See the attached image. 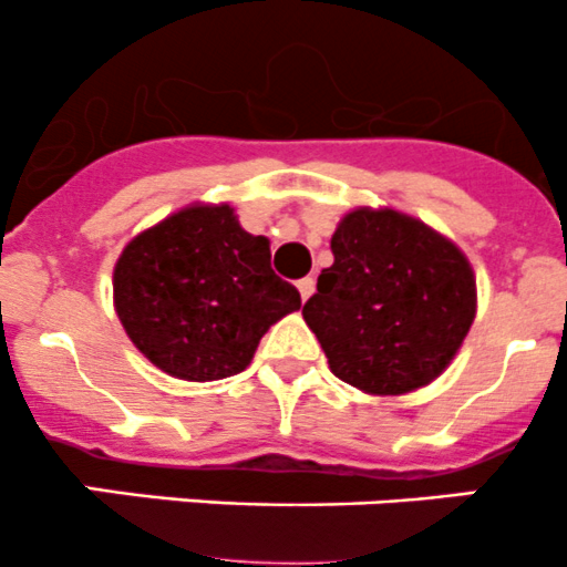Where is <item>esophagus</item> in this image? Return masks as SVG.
Here are the masks:
<instances>
[{"label":"esophagus","mask_w":567,"mask_h":567,"mask_svg":"<svg viewBox=\"0 0 567 567\" xmlns=\"http://www.w3.org/2000/svg\"><path fill=\"white\" fill-rule=\"evenodd\" d=\"M296 288H299V293H301V301H307V299H310L312 293H316V279H312V277H305V279H299V282H296Z\"/></svg>","instance_id":"obj_1"}]
</instances>
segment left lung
I'll use <instances>...</instances> for the list:
<instances>
[{
	"label": "left lung",
	"mask_w": 567,
	"mask_h": 567,
	"mask_svg": "<svg viewBox=\"0 0 567 567\" xmlns=\"http://www.w3.org/2000/svg\"><path fill=\"white\" fill-rule=\"evenodd\" d=\"M331 251L301 310L331 373L373 398L433 384L477 316L463 249L416 216L359 205L337 221Z\"/></svg>",
	"instance_id": "obj_1"
}]
</instances>
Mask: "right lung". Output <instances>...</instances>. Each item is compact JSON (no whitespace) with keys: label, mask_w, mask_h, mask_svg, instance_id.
Masks as SVG:
<instances>
[{"label":"right lung","mask_w":567,"mask_h":567,"mask_svg":"<svg viewBox=\"0 0 567 567\" xmlns=\"http://www.w3.org/2000/svg\"><path fill=\"white\" fill-rule=\"evenodd\" d=\"M114 312L136 351L181 381L249 368L260 337L301 307L271 271V241L230 203H192L136 233L114 262Z\"/></svg>","instance_id":"1"}]
</instances>
